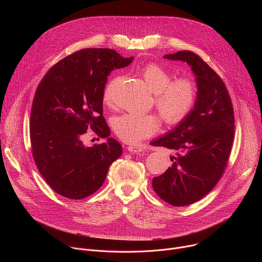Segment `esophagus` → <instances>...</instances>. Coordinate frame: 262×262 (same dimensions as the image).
Returning a JSON list of instances; mask_svg holds the SVG:
<instances>
[{
    "label": "esophagus",
    "mask_w": 262,
    "mask_h": 262,
    "mask_svg": "<svg viewBox=\"0 0 262 262\" xmlns=\"http://www.w3.org/2000/svg\"><path fill=\"white\" fill-rule=\"evenodd\" d=\"M127 150L132 154H139V152H144L145 148L139 145H129L127 146Z\"/></svg>",
    "instance_id": "esophagus-1"
}]
</instances>
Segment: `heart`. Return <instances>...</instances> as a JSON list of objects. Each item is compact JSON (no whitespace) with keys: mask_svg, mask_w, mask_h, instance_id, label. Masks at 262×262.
Returning <instances> with one entry per match:
<instances>
[{"mask_svg":"<svg viewBox=\"0 0 262 262\" xmlns=\"http://www.w3.org/2000/svg\"><path fill=\"white\" fill-rule=\"evenodd\" d=\"M139 74L148 90L155 94V106L166 123H178L190 113L197 98V86L192 79L172 80L171 72L156 63L145 64L139 69ZM118 82L119 78L112 79L104 88L102 100L107 106L114 104ZM112 125L121 140L137 143L155 134L160 121L152 114L126 113L115 117Z\"/></svg>","mask_w":262,"mask_h":262,"instance_id":"1","label":"heart"}]
</instances>
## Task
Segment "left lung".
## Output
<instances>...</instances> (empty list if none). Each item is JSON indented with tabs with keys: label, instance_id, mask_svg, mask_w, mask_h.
Wrapping results in <instances>:
<instances>
[{
	"label": "left lung",
	"instance_id": "left-lung-1",
	"mask_svg": "<svg viewBox=\"0 0 262 262\" xmlns=\"http://www.w3.org/2000/svg\"><path fill=\"white\" fill-rule=\"evenodd\" d=\"M164 58L191 66L197 98L172 130L151 142L174 152L171 166L154 178L152 188L169 204L185 206L207 195L225 170L234 137L233 106L225 84L199 56L181 51Z\"/></svg>",
	"mask_w": 262,
	"mask_h": 262
}]
</instances>
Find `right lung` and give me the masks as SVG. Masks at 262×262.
<instances>
[{"mask_svg": "<svg viewBox=\"0 0 262 262\" xmlns=\"http://www.w3.org/2000/svg\"><path fill=\"white\" fill-rule=\"evenodd\" d=\"M114 50L85 49L55 64L37 87L30 118L35 164L59 195L79 200L95 193L107 170L122 155L102 115V95L114 68L129 65ZM91 128L107 141L87 147L82 134Z\"/></svg>", "mask_w": 262, "mask_h": 262, "instance_id": "1", "label": "right lung"}]
</instances>
